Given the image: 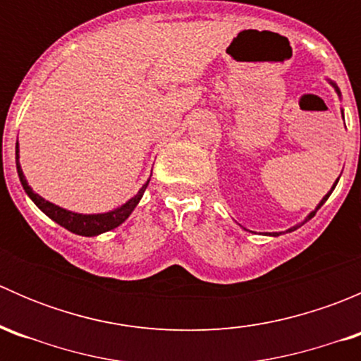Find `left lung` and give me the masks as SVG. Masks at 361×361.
I'll return each mask as SVG.
<instances>
[{
	"mask_svg": "<svg viewBox=\"0 0 361 361\" xmlns=\"http://www.w3.org/2000/svg\"><path fill=\"white\" fill-rule=\"evenodd\" d=\"M330 83H332V87H334V89H336V92L338 94V96H341V90H338V87L336 85V83H334V82H330ZM342 116H344V115H342ZM337 181H338V178H337ZM337 181H336V183H334L332 190H330V192H329V194H326V195H325V197H323V199H322V202H319V204H318V206H316V209H314V211H311V213H309V214H307V218H305V220H304V221H302V224H298V225H295V227H292V228H288V232H292V231H297V228H298V227H300V225H304V224H305V221H307V220H311V218H312V216H314V214H316V211H318V209H319V207H322V206H323V204H325V201H326V199H329V197H330V194H332V192H334V188H336ZM279 234H281V232H272V234H269V235H279Z\"/></svg>",
	"mask_w": 361,
	"mask_h": 361,
	"instance_id": "1",
	"label": "left lung"
}]
</instances>
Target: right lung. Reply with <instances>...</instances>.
I'll return each mask as SVG.
<instances>
[{
  "instance_id": "obj_1",
  "label": "right lung",
  "mask_w": 361,
  "mask_h": 361,
  "mask_svg": "<svg viewBox=\"0 0 361 361\" xmlns=\"http://www.w3.org/2000/svg\"><path fill=\"white\" fill-rule=\"evenodd\" d=\"M16 164H17V173H19L20 183H23V188L25 190V194L31 197V201L35 202L36 206H38L39 209H42L43 213L47 214V216L52 218L56 224H59L61 227L68 228V231L73 232V234L87 235V238H92V235H99V234H103V232L111 231V228L118 227L120 224H123V221L129 218V214L134 211V207L137 206V202L141 201V197H143L145 190H147V187H148V183H150V180H148L147 183H145L143 187L140 188V192H137V194L134 195L133 199H129V201H127L126 204H122L120 207H116V209L108 211V213L82 214V213H73V211H68V209H64V207L56 206V204L45 201L42 195H38V194H35V192H32V188L29 187L27 181H25L23 169H20L19 141H17V145H16Z\"/></svg>"
}]
</instances>
